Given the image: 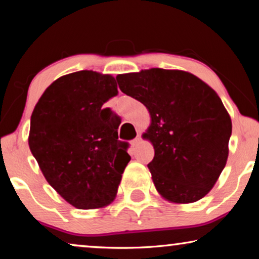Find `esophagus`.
Masks as SVG:
<instances>
[{
  "instance_id": "1",
  "label": "esophagus",
  "mask_w": 259,
  "mask_h": 259,
  "mask_svg": "<svg viewBox=\"0 0 259 259\" xmlns=\"http://www.w3.org/2000/svg\"><path fill=\"white\" fill-rule=\"evenodd\" d=\"M140 143H141V138H140V136H138L136 139L132 140V147H137Z\"/></svg>"
}]
</instances>
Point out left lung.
<instances>
[{
	"instance_id": "8db88e82",
	"label": "left lung",
	"mask_w": 259,
	"mask_h": 259,
	"mask_svg": "<svg viewBox=\"0 0 259 259\" xmlns=\"http://www.w3.org/2000/svg\"><path fill=\"white\" fill-rule=\"evenodd\" d=\"M116 81L150 112L143 137L154 147L147 166L160 196L176 204L206 196L225 167L232 132L218 94L184 70L151 68L120 74Z\"/></svg>"
}]
</instances>
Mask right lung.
Wrapping results in <instances>:
<instances>
[{"label": "right lung", "mask_w": 259, "mask_h": 259, "mask_svg": "<svg viewBox=\"0 0 259 259\" xmlns=\"http://www.w3.org/2000/svg\"><path fill=\"white\" fill-rule=\"evenodd\" d=\"M116 94L112 75L80 70L55 80L31 114V153L49 185L80 210L111 204L131 160L119 123L101 109Z\"/></svg>", "instance_id": "add662e5"}]
</instances>
